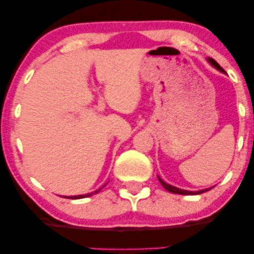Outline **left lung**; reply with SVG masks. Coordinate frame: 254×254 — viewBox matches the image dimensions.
<instances>
[{
	"instance_id": "8db88e82",
	"label": "left lung",
	"mask_w": 254,
	"mask_h": 254,
	"mask_svg": "<svg viewBox=\"0 0 254 254\" xmlns=\"http://www.w3.org/2000/svg\"><path fill=\"white\" fill-rule=\"evenodd\" d=\"M208 61H209V64H210L211 65H214L215 68L218 69V70L222 71V72H224V69L222 68L221 65L218 64L217 62L214 60V59H208ZM158 180H159V183L162 184L163 187H164V189H165L166 190H169V192L175 193V194H183V195H194V194H201V193H204V192H207V190H210V189H206V190H197V192H192V190H180V189H178V187H175V186L169 185V184H166L165 182H163V180H162L161 178H159V177H158Z\"/></svg>"
}]
</instances>
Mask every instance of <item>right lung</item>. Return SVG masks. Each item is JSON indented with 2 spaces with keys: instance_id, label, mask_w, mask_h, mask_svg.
I'll return each mask as SVG.
<instances>
[{
  "instance_id": "1",
  "label": "right lung",
  "mask_w": 254,
  "mask_h": 254,
  "mask_svg": "<svg viewBox=\"0 0 254 254\" xmlns=\"http://www.w3.org/2000/svg\"><path fill=\"white\" fill-rule=\"evenodd\" d=\"M105 186V185H104ZM103 186V187H104ZM102 187V189H103ZM102 189H99V190H95V192H91V193H88V194H84V195H75V196H64V197H68V199H72V200H75V199H82V197H88V196H91V195H93V194H97L99 192V190H102ZM64 197V196H62Z\"/></svg>"
}]
</instances>
